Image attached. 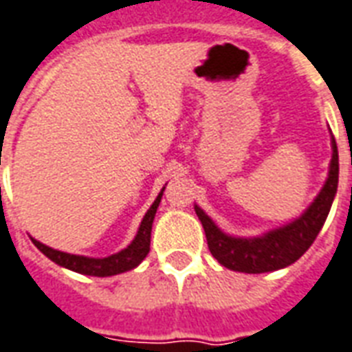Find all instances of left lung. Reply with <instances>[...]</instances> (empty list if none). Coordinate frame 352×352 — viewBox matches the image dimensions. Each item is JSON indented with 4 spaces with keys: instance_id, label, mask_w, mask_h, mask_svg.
Instances as JSON below:
<instances>
[{
    "instance_id": "left-lung-1",
    "label": "left lung",
    "mask_w": 352,
    "mask_h": 352,
    "mask_svg": "<svg viewBox=\"0 0 352 352\" xmlns=\"http://www.w3.org/2000/svg\"><path fill=\"white\" fill-rule=\"evenodd\" d=\"M338 175H340L338 145L332 138L329 179L319 192V196L309 205V209L293 223L269 231L267 235L256 236V239L228 236L216 228L209 216L199 207H196V214L203 223L212 257H216L218 263L226 269L246 272V274H261V272H272V270L289 267L291 263H295L298 257L304 256V252L314 244L319 235L334 201Z\"/></svg>"
}]
</instances>
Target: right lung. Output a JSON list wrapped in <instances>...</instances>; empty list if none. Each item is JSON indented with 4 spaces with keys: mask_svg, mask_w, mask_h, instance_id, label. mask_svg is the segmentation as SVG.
I'll use <instances>...</instances> for the list:
<instances>
[{
    "mask_svg": "<svg viewBox=\"0 0 352 352\" xmlns=\"http://www.w3.org/2000/svg\"><path fill=\"white\" fill-rule=\"evenodd\" d=\"M162 192L158 194L155 203L151 205V209L147 210V214L143 216L142 226H140V231H138L136 239L132 241V244H130L129 248L121 250L116 256L104 257V259L72 256V254H65V252H59V250L48 248V246H44L43 242L35 241V239H31V241H33V244H35L48 259H52V261L57 263V265H61L65 269L80 272V274L100 276V278H104V276L121 274V272H126V270L136 269L138 265L145 259V256L149 254L151 229H153V220H155L158 203L162 199Z\"/></svg>",
    "mask_w": 352,
    "mask_h": 352,
    "instance_id": "obj_1",
    "label": "right lung"
}]
</instances>
